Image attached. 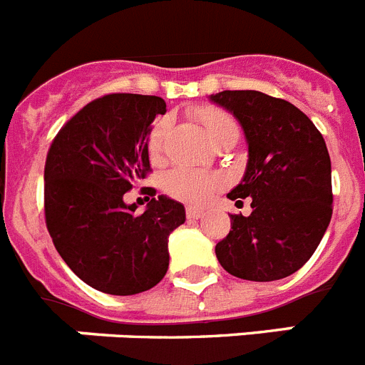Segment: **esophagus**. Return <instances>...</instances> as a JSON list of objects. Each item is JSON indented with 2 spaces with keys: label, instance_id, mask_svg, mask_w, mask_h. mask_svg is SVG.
I'll list each match as a JSON object with an SVG mask.
<instances>
[{
  "label": "esophagus",
  "instance_id": "obj_1",
  "mask_svg": "<svg viewBox=\"0 0 365 365\" xmlns=\"http://www.w3.org/2000/svg\"><path fill=\"white\" fill-rule=\"evenodd\" d=\"M202 215L201 208H193V206H188L186 208V217L188 219H199Z\"/></svg>",
  "mask_w": 365,
  "mask_h": 365
}]
</instances>
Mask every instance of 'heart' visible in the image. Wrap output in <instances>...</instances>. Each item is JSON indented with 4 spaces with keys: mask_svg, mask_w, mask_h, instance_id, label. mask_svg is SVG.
<instances>
[{
    "mask_svg": "<svg viewBox=\"0 0 365 365\" xmlns=\"http://www.w3.org/2000/svg\"><path fill=\"white\" fill-rule=\"evenodd\" d=\"M199 120L205 125L206 133L215 143L225 131L237 128L234 118L228 113L215 108H199L195 111ZM170 128L168 118H160L153 124L148 137V151L153 159H157L163 151L164 137ZM222 177L217 173H208L202 170H193V168H175L164 177V190L168 195L185 201L188 205H202L215 193V190L221 188Z\"/></svg>",
    "mask_w": 365,
    "mask_h": 365,
    "instance_id": "heart-1",
    "label": "heart"
}]
</instances>
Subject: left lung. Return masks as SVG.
<instances>
[{"label": "left lung", "mask_w": 365, "mask_h": 365, "mask_svg": "<svg viewBox=\"0 0 365 365\" xmlns=\"http://www.w3.org/2000/svg\"><path fill=\"white\" fill-rule=\"evenodd\" d=\"M210 102L234 115L248 146L245 175L228 199H252V214L230 217L215 256L241 279L287 278L314 254L333 215L324 137L296 106L261 91H221Z\"/></svg>", "instance_id": "1"}]
</instances>
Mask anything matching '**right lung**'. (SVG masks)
<instances>
[{
	"mask_svg": "<svg viewBox=\"0 0 365 365\" xmlns=\"http://www.w3.org/2000/svg\"><path fill=\"white\" fill-rule=\"evenodd\" d=\"M159 96L117 93L80 109L54 137L45 163V221L58 254L100 292L131 296L155 287L170 265L168 237L185 206L159 195L143 214L124 193L150 170L148 137Z\"/></svg>",
	"mask_w": 365,
	"mask_h": 365,
	"instance_id": "add662e5",
	"label": "right lung"
}]
</instances>
